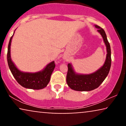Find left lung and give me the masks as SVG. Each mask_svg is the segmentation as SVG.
<instances>
[{"instance_id": "obj_1", "label": "left lung", "mask_w": 126, "mask_h": 126, "mask_svg": "<svg viewBox=\"0 0 126 126\" xmlns=\"http://www.w3.org/2000/svg\"><path fill=\"white\" fill-rule=\"evenodd\" d=\"M95 27L102 36L107 47V57L103 66L94 73L84 75L75 73L70 63L68 64L66 82L72 89L77 91H90L97 88L105 80L109 73L111 65V47L104 30L99 26Z\"/></svg>"}]
</instances>
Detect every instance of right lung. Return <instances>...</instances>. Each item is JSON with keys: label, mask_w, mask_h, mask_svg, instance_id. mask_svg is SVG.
Here are the masks:
<instances>
[{"label": "right lung", "mask_w": 126, "mask_h": 126, "mask_svg": "<svg viewBox=\"0 0 126 126\" xmlns=\"http://www.w3.org/2000/svg\"><path fill=\"white\" fill-rule=\"evenodd\" d=\"M13 36L10 39L8 46L7 62L8 66L13 76L20 85L26 88L32 89L44 88L49 82L51 75L56 66L54 61L49 63L42 71L37 73H25L20 72L16 68L11 60L10 46Z\"/></svg>", "instance_id": "right-lung-1"}]
</instances>
